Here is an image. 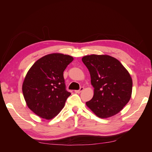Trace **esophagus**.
<instances>
[{"instance_id":"1","label":"esophagus","mask_w":152,"mask_h":152,"mask_svg":"<svg viewBox=\"0 0 152 152\" xmlns=\"http://www.w3.org/2000/svg\"><path fill=\"white\" fill-rule=\"evenodd\" d=\"M84 87H80V88L79 89V90H76V91H75V92L76 93H81V92L84 90Z\"/></svg>"}]
</instances>
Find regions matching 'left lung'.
Returning <instances> with one entry per match:
<instances>
[{
    "instance_id": "obj_1",
    "label": "left lung",
    "mask_w": 152,
    "mask_h": 152,
    "mask_svg": "<svg viewBox=\"0 0 152 152\" xmlns=\"http://www.w3.org/2000/svg\"><path fill=\"white\" fill-rule=\"evenodd\" d=\"M90 73L93 98L86 105L100 118L118 113L130 100L132 81L118 59L108 55L92 54L82 58Z\"/></svg>"
}]
</instances>
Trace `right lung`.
Here are the masks:
<instances>
[{
  "label": "right lung",
  "mask_w": 152,
  "mask_h": 152,
  "mask_svg": "<svg viewBox=\"0 0 152 152\" xmlns=\"http://www.w3.org/2000/svg\"><path fill=\"white\" fill-rule=\"evenodd\" d=\"M73 60L68 55L50 54L38 59L27 73L22 86L28 108L39 117L51 119L60 112L71 93L63 72Z\"/></svg>",
  "instance_id": "right-lung-1"
}]
</instances>
